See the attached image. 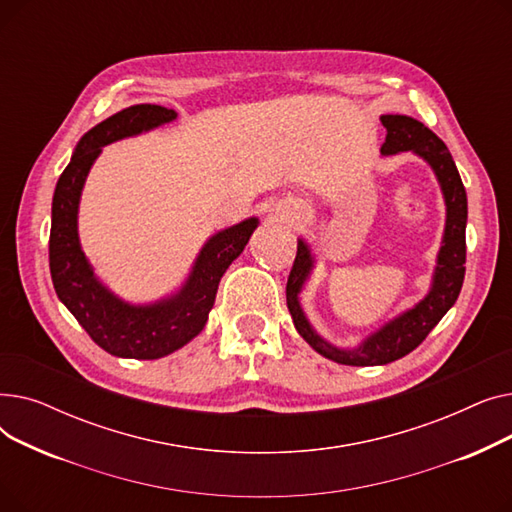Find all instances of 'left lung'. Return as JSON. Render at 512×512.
Listing matches in <instances>:
<instances>
[{
  "mask_svg": "<svg viewBox=\"0 0 512 512\" xmlns=\"http://www.w3.org/2000/svg\"><path fill=\"white\" fill-rule=\"evenodd\" d=\"M382 124L386 128V143L382 145L384 155L413 151L432 166L446 203V228L438 253L432 288L425 294V299L419 301L413 309L388 321L386 326L367 336L357 348H351V351L332 346L328 340L321 338L311 328L301 309L299 294L313 270V255L311 249L307 247V242L299 238L297 257H294L286 284V305L297 332L319 355H324L326 359L336 361L340 365H386L415 351V348L425 340V336L438 326V321L456 303V299H459V292L465 280L467 193L448 147L432 130L415 118L386 114L382 116Z\"/></svg>",
  "mask_w": 512,
  "mask_h": 512,
  "instance_id": "obj_1",
  "label": "left lung"
}]
</instances>
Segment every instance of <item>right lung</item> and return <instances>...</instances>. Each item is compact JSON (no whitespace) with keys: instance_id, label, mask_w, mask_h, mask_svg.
Here are the masks:
<instances>
[{"instance_id":"1","label":"right lung","mask_w":512,"mask_h":512,"mask_svg":"<svg viewBox=\"0 0 512 512\" xmlns=\"http://www.w3.org/2000/svg\"><path fill=\"white\" fill-rule=\"evenodd\" d=\"M176 118L174 110L151 103L130 105L91 128L78 141L51 203L49 270L58 299L105 353L124 359H159L191 342L207 324L220 280L247 247L259 220L249 218L213 234L193 272L168 299L130 305L107 290L89 265L78 240V201L101 147L134 137Z\"/></svg>"}]
</instances>
